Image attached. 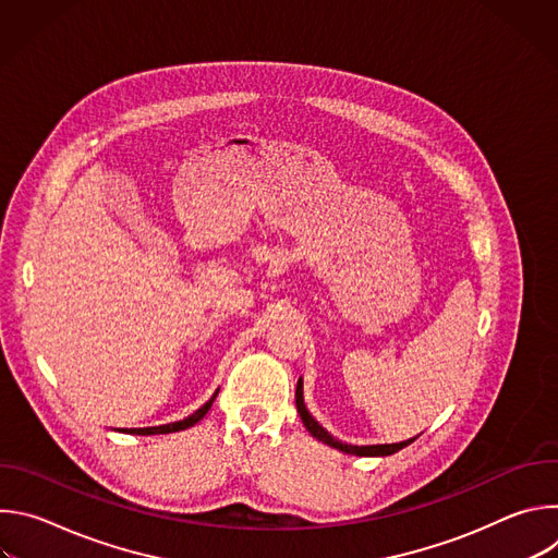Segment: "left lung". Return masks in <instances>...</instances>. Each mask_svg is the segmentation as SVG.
I'll return each instance as SVG.
<instances>
[{
  "instance_id": "1",
  "label": "left lung",
  "mask_w": 558,
  "mask_h": 558,
  "mask_svg": "<svg viewBox=\"0 0 558 558\" xmlns=\"http://www.w3.org/2000/svg\"><path fill=\"white\" fill-rule=\"evenodd\" d=\"M295 407H298V413H300L302 424L306 426V430H308L317 441H323V444H327V446H331V448H336V450H342V452L355 454V457H388V454H392V452H397V450L407 448L409 444H413V441L420 437V435H417V437L407 439V441H400V444H375V446H355V444H347V441L336 439L329 430H325L320 424H317V422L313 420V415L308 413V409H306V404H304L302 377L298 379V386H295Z\"/></svg>"
}]
</instances>
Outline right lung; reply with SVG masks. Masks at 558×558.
Here are the masks:
<instances>
[{
    "instance_id": "1",
    "label": "right lung",
    "mask_w": 558,
    "mask_h": 558,
    "mask_svg": "<svg viewBox=\"0 0 558 558\" xmlns=\"http://www.w3.org/2000/svg\"><path fill=\"white\" fill-rule=\"evenodd\" d=\"M216 395H218V390L209 397V400H207L198 411H194L190 417H185V420H181V422H172V424H163V426H147V428H123L121 433H132V435H168V433L185 430V428L198 424V422L207 415V411L211 409V404H214V400H216Z\"/></svg>"
}]
</instances>
